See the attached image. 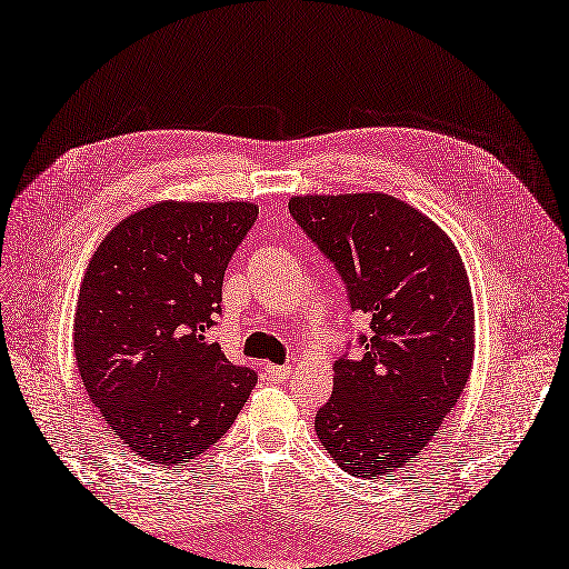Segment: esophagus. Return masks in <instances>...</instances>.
Returning a JSON list of instances; mask_svg holds the SVG:
<instances>
[{"mask_svg": "<svg viewBox=\"0 0 569 569\" xmlns=\"http://www.w3.org/2000/svg\"><path fill=\"white\" fill-rule=\"evenodd\" d=\"M266 375H268L270 381L282 383V381L289 379L291 367H289V365H268V367H266Z\"/></svg>", "mask_w": 569, "mask_h": 569, "instance_id": "obj_1", "label": "esophagus"}]
</instances>
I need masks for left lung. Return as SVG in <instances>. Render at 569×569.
Here are the masks:
<instances>
[{"label":"left lung","instance_id":"left-lung-1","mask_svg":"<svg viewBox=\"0 0 569 569\" xmlns=\"http://www.w3.org/2000/svg\"><path fill=\"white\" fill-rule=\"evenodd\" d=\"M289 213L369 320L358 358L335 362L316 433L343 471L396 473L457 405L473 365V299L452 240L383 192L306 194Z\"/></svg>","mask_w":569,"mask_h":569}]
</instances>
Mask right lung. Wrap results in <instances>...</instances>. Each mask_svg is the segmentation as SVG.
I'll use <instances>...</instances> for the list:
<instances>
[{
    "label": "right lung",
    "mask_w": 569,
    "mask_h": 569,
    "mask_svg": "<svg viewBox=\"0 0 569 569\" xmlns=\"http://www.w3.org/2000/svg\"><path fill=\"white\" fill-rule=\"evenodd\" d=\"M257 217L249 202H160L117 223L89 261L77 367L114 436L150 463L207 452L257 386L207 339L226 268Z\"/></svg>",
    "instance_id": "add662e5"
}]
</instances>
